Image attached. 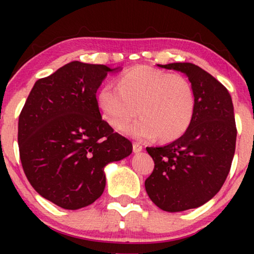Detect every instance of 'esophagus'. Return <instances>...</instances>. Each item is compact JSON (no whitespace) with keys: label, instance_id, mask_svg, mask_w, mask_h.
Returning <instances> with one entry per match:
<instances>
[{"label":"esophagus","instance_id":"34e87169","mask_svg":"<svg viewBox=\"0 0 254 254\" xmlns=\"http://www.w3.org/2000/svg\"><path fill=\"white\" fill-rule=\"evenodd\" d=\"M142 150H143V147H142L140 143H134L133 144V151L135 152V154H136V152H140Z\"/></svg>","mask_w":254,"mask_h":254}]
</instances>
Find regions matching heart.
Returning a JSON list of instances; mask_svg holds the SVG:
<instances>
[{
    "mask_svg": "<svg viewBox=\"0 0 254 254\" xmlns=\"http://www.w3.org/2000/svg\"><path fill=\"white\" fill-rule=\"evenodd\" d=\"M104 119L116 130H124L138 113L141 118L127 129L138 140L173 141L189 129L195 111V91L180 74L140 65L125 71L118 86L105 84L97 95Z\"/></svg>",
    "mask_w": 254,
    "mask_h": 254,
    "instance_id": "heart-1",
    "label": "heart"
}]
</instances>
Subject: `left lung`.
Segmentation results:
<instances>
[{"instance_id":"left-lung-1","label":"left lung","mask_w":254,"mask_h":254,"mask_svg":"<svg viewBox=\"0 0 254 254\" xmlns=\"http://www.w3.org/2000/svg\"><path fill=\"white\" fill-rule=\"evenodd\" d=\"M184 72L195 91V111L183 136L163 147L147 148L155 162L145 180L149 197L165 211L202 206L227 179L236 148L234 105L227 88L189 62L158 64Z\"/></svg>"}]
</instances>
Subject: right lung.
<instances>
[{
	"label": "right lung",
	"mask_w": 254,
	"mask_h": 254,
	"mask_svg": "<svg viewBox=\"0 0 254 254\" xmlns=\"http://www.w3.org/2000/svg\"><path fill=\"white\" fill-rule=\"evenodd\" d=\"M104 64L72 61L34 83L19 114L23 170L41 196L64 209L95 202L106 185L104 168L131 154V142L102 119L97 90Z\"/></svg>",
	"instance_id": "1"
}]
</instances>
